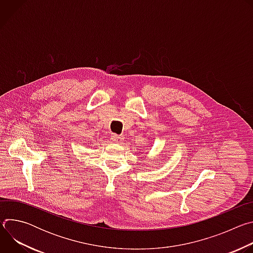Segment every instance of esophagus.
Returning <instances> with one entry per match:
<instances>
[{"instance_id":"esophagus-1","label":"esophagus","mask_w":253,"mask_h":253,"mask_svg":"<svg viewBox=\"0 0 253 253\" xmlns=\"http://www.w3.org/2000/svg\"><path fill=\"white\" fill-rule=\"evenodd\" d=\"M112 140H113V142H115L117 144H121L123 142V137L120 136V135H117V134H113L112 135Z\"/></svg>"}]
</instances>
